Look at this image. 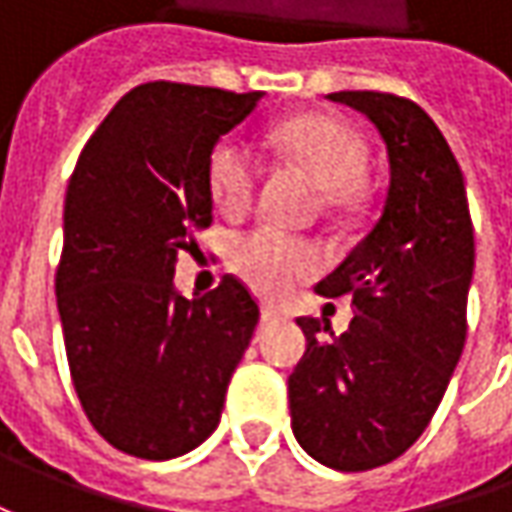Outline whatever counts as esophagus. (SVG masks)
Returning <instances> with one entry per match:
<instances>
[{
	"label": "esophagus",
	"instance_id": "34e87169",
	"mask_svg": "<svg viewBox=\"0 0 512 512\" xmlns=\"http://www.w3.org/2000/svg\"><path fill=\"white\" fill-rule=\"evenodd\" d=\"M285 313L279 310V307H273V305H262V322H279Z\"/></svg>",
	"mask_w": 512,
	"mask_h": 512
}]
</instances>
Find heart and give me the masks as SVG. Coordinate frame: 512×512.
Instances as JSON below:
<instances>
[{
    "label": "heart",
    "instance_id": "b5f03b06",
    "mask_svg": "<svg viewBox=\"0 0 512 512\" xmlns=\"http://www.w3.org/2000/svg\"><path fill=\"white\" fill-rule=\"evenodd\" d=\"M270 148L319 187L330 213H347L362 196L367 145L347 122L330 116H299L270 133ZM259 159L242 139L227 136L207 159V187L216 210L225 216L245 213L259 187ZM230 267L262 296H282L296 282L322 267V250L302 236L259 227L233 239Z\"/></svg>",
    "mask_w": 512,
    "mask_h": 512
}]
</instances>
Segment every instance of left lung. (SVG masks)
I'll list each match as a JSON object with an SVG mask.
<instances>
[{
  "mask_svg": "<svg viewBox=\"0 0 512 512\" xmlns=\"http://www.w3.org/2000/svg\"><path fill=\"white\" fill-rule=\"evenodd\" d=\"M327 99L382 133L390 187L373 230L316 293L353 296L342 336L325 319H296L307 350L287 379L296 442L342 473L399 459L430 424L467 339L473 222L464 176L442 130L416 102L339 90Z\"/></svg>",
  "mask_w": 512,
  "mask_h": 512,
  "instance_id": "1",
  "label": "left lung"
}]
</instances>
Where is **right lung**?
Masks as SVG:
<instances>
[{
    "label": "right lung",
    "instance_id": "obj_1",
    "mask_svg": "<svg viewBox=\"0 0 512 512\" xmlns=\"http://www.w3.org/2000/svg\"><path fill=\"white\" fill-rule=\"evenodd\" d=\"M259 90L148 82L79 153L65 196L56 305L76 396L96 433L165 462L216 430L259 305L236 276L185 299L176 256L213 222L207 159Z\"/></svg>",
    "mask_w": 512,
    "mask_h": 512
}]
</instances>
